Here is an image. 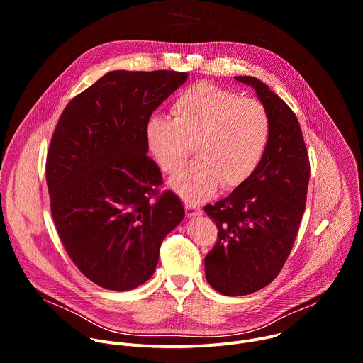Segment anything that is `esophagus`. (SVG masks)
Instances as JSON below:
<instances>
[{
	"label": "esophagus",
	"instance_id": "1",
	"mask_svg": "<svg viewBox=\"0 0 363 363\" xmlns=\"http://www.w3.org/2000/svg\"><path fill=\"white\" fill-rule=\"evenodd\" d=\"M185 213H186L188 218H192V217L201 216L202 210L199 208V206H196V205H194L191 202H185Z\"/></svg>",
	"mask_w": 363,
	"mask_h": 363
}]
</instances>
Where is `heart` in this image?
I'll list each match as a JSON object with an SVG mask.
<instances>
[{"label":"heart","mask_w":363,"mask_h":363,"mask_svg":"<svg viewBox=\"0 0 363 363\" xmlns=\"http://www.w3.org/2000/svg\"><path fill=\"white\" fill-rule=\"evenodd\" d=\"M272 136L263 103L213 83L186 87L172 103V119L152 116L145 128L146 146L167 174L187 159L190 143L199 158L169 181L188 202L213 195L221 185H242L262 164Z\"/></svg>","instance_id":"obj_1"}]
</instances>
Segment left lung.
Returning a JSON list of instances; mask_svg holds the SVG:
<instances>
[{
    "label": "left lung",
    "mask_w": 363,
    "mask_h": 363,
    "mask_svg": "<svg viewBox=\"0 0 363 363\" xmlns=\"http://www.w3.org/2000/svg\"><path fill=\"white\" fill-rule=\"evenodd\" d=\"M251 86L272 119L262 164L227 198L203 210L218 237L205 257V277L225 296H245L270 284L293 248L304 213L310 165L298 121L287 103L251 76Z\"/></svg>",
    "instance_id": "obj_1"
}]
</instances>
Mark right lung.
Returning <instances> with one entry per match:
<instances>
[{
    "mask_svg": "<svg viewBox=\"0 0 363 363\" xmlns=\"http://www.w3.org/2000/svg\"><path fill=\"white\" fill-rule=\"evenodd\" d=\"M174 70H115L65 108L45 162L50 208L77 269L97 286L132 290L155 272L160 248L185 217L149 157L145 128L185 83Z\"/></svg>",
    "mask_w": 363,
    "mask_h": 363,
    "instance_id": "1",
    "label": "right lung"
}]
</instances>
